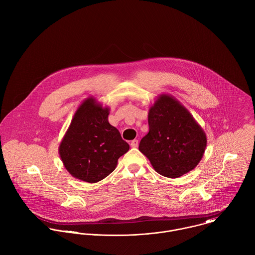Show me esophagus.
<instances>
[{"label": "esophagus", "mask_w": 255, "mask_h": 255, "mask_svg": "<svg viewBox=\"0 0 255 255\" xmlns=\"http://www.w3.org/2000/svg\"><path fill=\"white\" fill-rule=\"evenodd\" d=\"M130 145H131L132 148H137L138 145H139V142H138V140H133Z\"/></svg>", "instance_id": "1"}]
</instances>
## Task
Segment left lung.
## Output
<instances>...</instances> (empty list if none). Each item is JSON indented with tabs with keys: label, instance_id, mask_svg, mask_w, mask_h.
<instances>
[{
	"label": "left lung",
	"instance_id": "1",
	"mask_svg": "<svg viewBox=\"0 0 255 255\" xmlns=\"http://www.w3.org/2000/svg\"><path fill=\"white\" fill-rule=\"evenodd\" d=\"M149 132L139 151L162 176L179 177L197 166L207 146L202 127L176 99L162 94L149 109Z\"/></svg>",
	"mask_w": 255,
	"mask_h": 255
}]
</instances>
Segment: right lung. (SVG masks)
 <instances>
[{"label": "right lung", "instance_id": "1", "mask_svg": "<svg viewBox=\"0 0 255 255\" xmlns=\"http://www.w3.org/2000/svg\"><path fill=\"white\" fill-rule=\"evenodd\" d=\"M108 115L109 108L93 97L86 99L75 112L59 146L63 164L73 177L89 183L99 182L129 151L128 143L109 124Z\"/></svg>", "mask_w": 255, "mask_h": 255}]
</instances>
